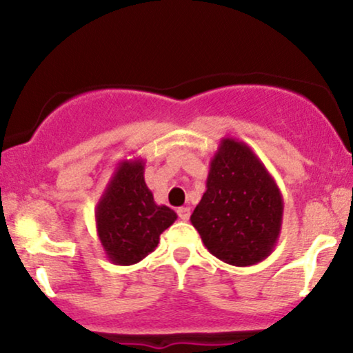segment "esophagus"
Instances as JSON below:
<instances>
[{
	"label": "esophagus",
	"instance_id": "obj_1",
	"mask_svg": "<svg viewBox=\"0 0 353 353\" xmlns=\"http://www.w3.org/2000/svg\"><path fill=\"white\" fill-rule=\"evenodd\" d=\"M177 216H179L181 221H189L190 209L189 208H179V209H177Z\"/></svg>",
	"mask_w": 353,
	"mask_h": 353
}]
</instances>
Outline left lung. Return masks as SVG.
<instances>
[{
    "label": "left lung",
    "mask_w": 353,
    "mask_h": 353,
    "mask_svg": "<svg viewBox=\"0 0 353 353\" xmlns=\"http://www.w3.org/2000/svg\"><path fill=\"white\" fill-rule=\"evenodd\" d=\"M205 192L190 222L222 262L247 267L277 245L283 199L274 177L242 141L224 137L210 159Z\"/></svg>",
    "instance_id": "8db88e82"
}]
</instances>
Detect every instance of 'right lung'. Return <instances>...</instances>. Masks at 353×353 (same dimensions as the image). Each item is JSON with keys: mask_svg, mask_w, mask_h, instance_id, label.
<instances>
[{"mask_svg": "<svg viewBox=\"0 0 353 353\" xmlns=\"http://www.w3.org/2000/svg\"><path fill=\"white\" fill-rule=\"evenodd\" d=\"M144 159L117 164L96 205V229L108 261L132 265L159 244V236L177 219L168 205L154 202L144 181Z\"/></svg>", "mask_w": 353, "mask_h": 353, "instance_id": "1", "label": "right lung"}]
</instances>
